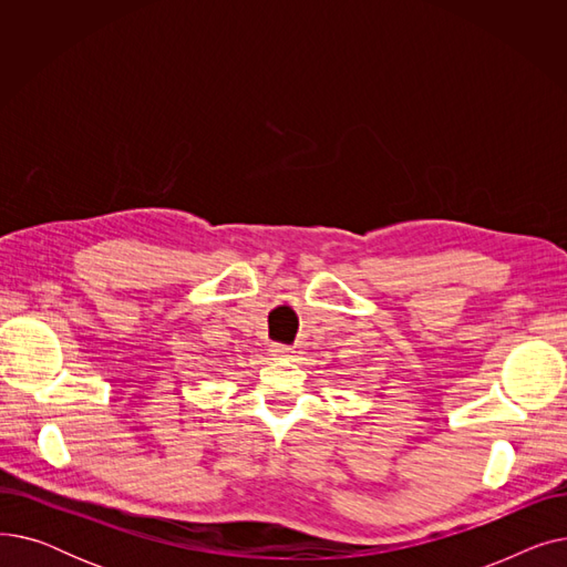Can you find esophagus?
Instances as JSON below:
<instances>
[{"mask_svg": "<svg viewBox=\"0 0 567 567\" xmlns=\"http://www.w3.org/2000/svg\"><path fill=\"white\" fill-rule=\"evenodd\" d=\"M271 351H274V355H289L291 353V349L287 344H271Z\"/></svg>", "mask_w": 567, "mask_h": 567, "instance_id": "34e87169", "label": "esophagus"}]
</instances>
